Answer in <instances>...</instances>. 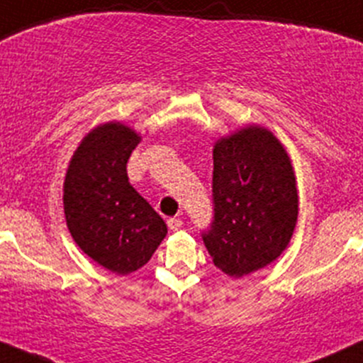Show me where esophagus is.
Masks as SVG:
<instances>
[{
    "instance_id": "1",
    "label": "esophagus",
    "mask_w": 363,
    "mask_h": 363,
    "mask_svg": "<svg viewBox=\"0 0 363 363\" xmlns=\"http://www.w3.org/2000/svg\"><path fill=\"white\" fill-rule=\"evenodd\" d=\"M182 225H183V221L180 218H171V219H168V228L171 231H178L182 228Z\"/></svg>"
}]
</instances>
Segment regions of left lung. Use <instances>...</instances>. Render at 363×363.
Segmentation results:
<instances>
[{
  "label": "left lung",
  "mask_w": 363,
  "mask_h": 363,
  "mask_svg": "<svg viewBox=\"0 0 363 363\" xmlns=\"http://www.w3.org/2000/svg\"><path fill=\"white\" fill-rule=\"evenodd\" d=\"M214 221L202 235L214 266L242 278L286 250L298 218L290 154L260 125L221 137L213 149Z\"/></svg>",
  "instance_id": "1"
}]
</instances>
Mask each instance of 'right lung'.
<instances>
[{
  "mask_svg": "<svg viewBox=\"0 0 363 363\" xmlns=\"http://www.w3.org/2000/svg\"><path fill=\"white\" fill-rule=\"evenodd\" d=\"M138 142L140 135L121 121L97 125L73 152L63 183L73 242L118 276L145 266L168 233L161 216L128 182L127 162Z\"/></svg>",
  "mask_w": 363,
  "mask_h": 363,
  "instance_id": "1",
  "label": "right lung"
}]
</instances>
